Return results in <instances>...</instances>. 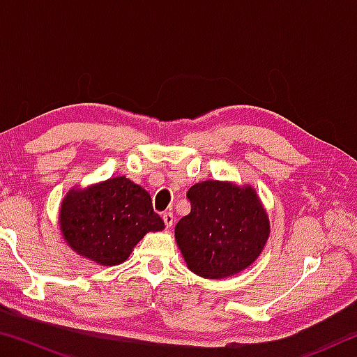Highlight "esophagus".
Here are the masks:
<instances>
[{
	"label": "esophagus",
	"instance_id": "1",
	"mask_svg": "<svg viewBox=\"0 0 357 357\" xmlns=\"http://www.w3.org/2000/svg\"><path fill=\"white\" fill-rule=\"evenodd\" d=\"M162 219H164V223H165L167 228H172L173 227V222H174L173 213H165L164 215H162Z\"/></svg>",
	"mask_w": 357,
	"mask_h": 357
}]
</instances>
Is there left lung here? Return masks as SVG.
Listing matches in <instances>:
<instances>
[{
  "mask_svg": "<svg viewBox=\"0 0 357 357\" xmlns=\"http://www.w3.org/2000/svg\"><path fill=\"white\" fill-rule=\"evenodd\" d=\"M190 213L174 238L192 273L225 279L250 266L269 238V219L250 185L203 181L187 192Z\"/></svg>",
  "mask_w": 357,
  "mask_h": 357,
  "instance_id": "left-lung-1",
  "label": "left lung"
}]
</instances>
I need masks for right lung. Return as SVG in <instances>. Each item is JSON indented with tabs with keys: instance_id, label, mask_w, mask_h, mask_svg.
I'll list each match as a JSON object with an SVG mask.
<instances>
[{
	"instance_id": "obj_1",
	"label": "right lung",
	"mask_w": 357,
	"mask_h": 357,
	"mask_svg": "<svg viewBox=\"0 0 357 357\" xmlns=\"http://www.w3.org/2000/svg\"><path fill=\"white\" fill-rule=\"evenodd\" d=\"M59 228L70 249L102 266L126 261L148 231H162L149 193L126 176L72 189L59 209Z\"/></svg>"
}]
</instances>
